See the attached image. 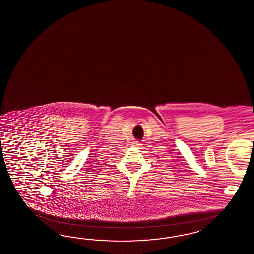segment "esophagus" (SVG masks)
<instances>
[{
    "mask_svg": "<svg viewBox=\"0 0 254 254\" xmlns=\"http://www.w3.org/2000/svg\"><path fill=\"white\" fill-rule=\"evenodd\" d=\"M134 146L136 147V148H139V149H140V148H142L143 144L136 141V142H134Z\"/></svg>",
    "mask_w": 254,
    "mask_h": 254,
    "instance_id": "esophagus-1",
    "label": "esophagus"
}]
</instances>
